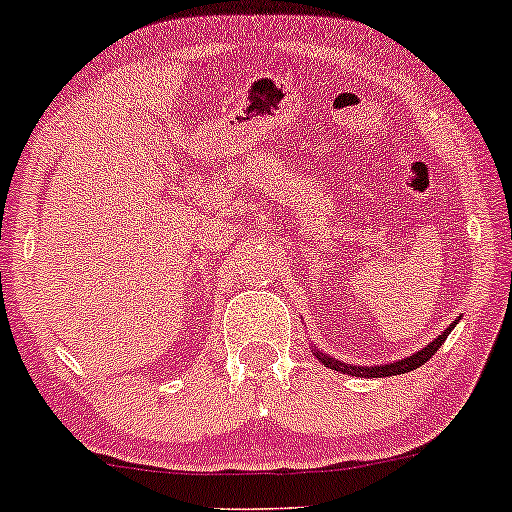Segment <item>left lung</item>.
Segmentation results:
<instances>
[{
	"label": "left lung",
	"instance_id": "obj_1",
	"mask_svg": "<svg viewBox=\"0 0 512 512\" xmlns=\"http://www.w3.org/2000/svg\"><path fill=\"white\" fill-rule=\"evenodd\" d=\"M457 322H460V317L452 322L448 330L440 332L431 344H426L424 349L399 358V361L380 363V366H354V363H346V361H339V358H332L330 354H322L317 346H313V356H317V361H320L325 368L339 370V373H344V375H358V378H387V375H402V373H409V370H416L419 366H424L428 358H431L440 349V346H443L445 339H448V334L455 330Z\"/></svg>",
	"mask_w": 512,
	"mask_h": 512
}]
</instances>
